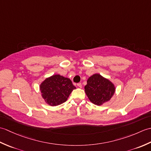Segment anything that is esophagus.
Here are the masks:
<instances>
[{"instance_id": "1", "label": "esophagus", "mask_w": 151, "mask_h": 151, "mask_svg": "<svg viewBox=\"0 0 151 151\" xmlns=\"http://www.w3.org/2000/svg\"><path fill=\"white\" fill-rule=\"evenodd\" d=\"M77 86H78V88H82V84H81V83H78V84H77Z\"/></svg>"}]
</instances>
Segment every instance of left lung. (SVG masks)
<instances>
[{"instance_id":"obj_1","label":"left lung","mask_w":151,"mask_h":151,"mask_svg":"<svg viewBox=\"0 0 151 151\" xmlns=\"http://www.w3.org/2000/svg\"><path fill=\"white\" fill-rule=\"evenodd\" d=\"M84 89L89 101L97 106L110 101L115 91L113 83L99 74H94L88 79Z\"/></svg>"}]
</instances>
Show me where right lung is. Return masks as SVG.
<instances>
[{
	"mask_svg": "<svg viewBox=\"0 0 151 151\" xmlns=\"http://www.w3.org/2000/svg\"><path fill=\"white\" fill-rule=\"evenodd\" d=\"M40 91L44 101L51 106H56L65 102L75 86L68 78L54 75L47 78L40 84Z\"/></svg>",
	"mask_w": 151,
	"mask_h": 151,
	"instance_id": "1",
	"label": "right lung"
}]
</instances>
